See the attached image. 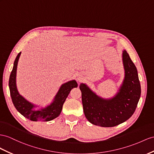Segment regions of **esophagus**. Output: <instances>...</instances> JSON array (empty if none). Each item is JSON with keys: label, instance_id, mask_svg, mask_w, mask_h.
<instances>
[{"label": "esophagus", "instance_id": "obj_1", "mask_svg": "<svg viewBox=\"0 0 154 154\" xmlns=\"http://www.w3.org/2000/svg\"><path fill=\"white\" fill-rule=\"evenodd\" d=\"M78 79L79 80V81H81V79H80V78H78Z\"/></svg>", "mask_w": 154, "mask_h": 154}]
</instances>
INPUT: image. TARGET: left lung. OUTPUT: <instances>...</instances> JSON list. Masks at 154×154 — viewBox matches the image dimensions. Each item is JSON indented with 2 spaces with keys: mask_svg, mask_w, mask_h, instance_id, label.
I'll use <instances>...</instances> for the list:
<instances>
[{
  "mask_svg": "<svg viewBox=\"0 0 154 154\" xmlns=\"http://www.w3.org/2000/svg\"><path fill=\"white\" fill-rule=\"evenodd\" d=\"M122 58L125 78L119 92L112 99L100 97L85 84L79 86L85 115L92 124L107 128L119 125L128 120L137 107L141 94L137 69L125 50Z\"/></svg>",
  "mask_w": 154,
  "mask_h": 154,
  "instance_id": "left-lung-1",
  "label": "left lung"
}]
</instances>
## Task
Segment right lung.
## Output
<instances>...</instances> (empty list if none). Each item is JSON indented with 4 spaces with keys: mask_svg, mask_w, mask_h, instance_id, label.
Masks as SVG:
<instances>
[{
    "mask_svg": "<svg viewBox=\"0 0 154 154\" xmlns=\"http://www.w3.org/2000/svg\"><path fill=\"white\" fill-rule=\"evenodd\" d=\"M20 54L21 52L17 54L16 58H15L13 69L11 72L9 79L10 96L14 105L15 106V109L17 110V111L20 112L23 116L28 118L31 121L47 122L54 119L60 115L62 109L63 104L69 95L71 90L73 88L77 87V82L75 80H73L62 85L56 96H55L52 103L44 109L38 110V111L33 110V108L35 106L22 97L19 94L17 89L16 72L17 63Z\"/></svg>",
    "mask_w": 154,
    "mask_h": 154,
    "instance_id": "obj_1",
    "label": "right lung"
}]
</instances>
